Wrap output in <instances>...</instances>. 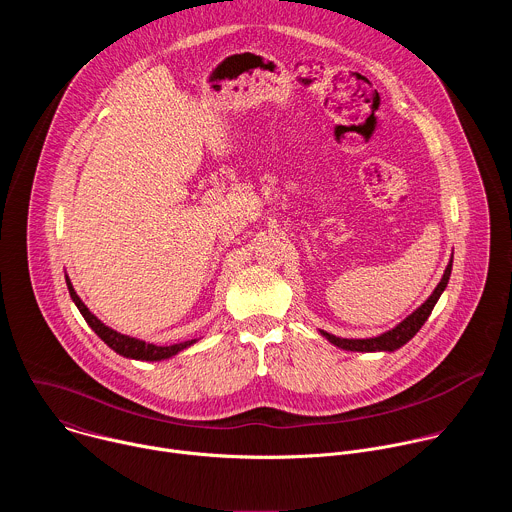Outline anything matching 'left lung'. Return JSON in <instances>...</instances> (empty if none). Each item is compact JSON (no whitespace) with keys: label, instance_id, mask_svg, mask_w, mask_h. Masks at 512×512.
Instances as JSON below:
<instances>
[{"label":"left lung","instance_id":"obj_1","mask_svg":"<svg viewBox=\"0 0 512 512\" xmlns=\"http://www.w3.org/2000/svg\"><path fill=\"white\" fill-rule=\"evenodd\" d=\"M452 263H454V253H452V259L440 279V283H437V287L431 291V296L415 310L411 312L403 322H399L395 328L375 336V338H340V336H334V334H328L326 330H320V334L332 342L334 346L342 348V350H352V352H395L397 348H401L403 344H407L419 330L421 326L425 324V320L429 318L433 306L437 304V300H440V296L444 294V289L448 287V281H450V275H452Z\"/></svg>","mask_w":512,"mask_h":512}]
</instances>
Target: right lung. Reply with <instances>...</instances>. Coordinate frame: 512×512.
Instances as JSON below:
<instances>
[{"label": "right lung", "mask_w": 512, "mask_h": 512, "mask_svg": "<svg viewBox=\"0 0 512 512\" xmlns=\"http://www.w3.org/2000/svg\"><path fill=\"white\" fill-rule=\"evenodd\" d=\"M66 277V287H68V294H70V298H72V302H75V306L79 308V312L83 314V318H85V322L95 330V334L111 348V350H115L117 354H121V356H125V358H135V360H150V362H154V360H166V358H172V356H176L178 352H182L184 348H188V346H192L194 342H196V338L194 340H186V342H180V344H170V346H158V344H150V342H145V340H139V338H133V336H127V334H121V332H117V330H113V328H109L107 324H103L87 306H85V302L77 296V291H75V287H72V283H70V279H68V275H64Z\"/></svg>", "instance_id": "add662e5"}]
</instances>
